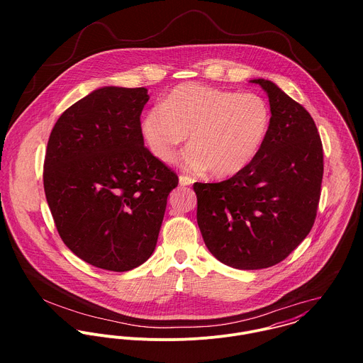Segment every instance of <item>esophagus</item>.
Here are the masks:
<instances>
[{
	"mask_svg": "<svg viewBox=\"0 0 363 363\" xmlns=\"http://www.w3.org/2000/svg\"><path fill=\"white\" fill-rule=\"evenodd\" d=\"M179 182H180L182 186H191V184L194 183V180H193L190 176H184V174H182V176L179 177Z\"/></svg>",
	"mask_w": 363,
	"mask_h": 363,
	"instance_id": "obj_1",
	"label": "esophagus"
}]
</instances>
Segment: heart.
<instances>
[{
  "label": "heart",
  "instance_id": "heart-1",
  "mask_svg": "<svg viewBox=\"0 0 363 363\" xmlns=\"http://www.w3.org/2000/svg\"><path fill=\"white\" fill-rule=\"evenodd\" d=\"M271 125V107L257 94L223 91L201 84L176 86L141 120V134L162 162H170L187 138L177 163L215 177L242 172L259 155Z\"/></svg>",
  "mask_w": 363,
  "mask_h": 363
}]
</instances>
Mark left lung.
<instances>
[{
  "label": "left lung",
  "mask_w": 363,
  "mask_h": 363,
  "mask_svg": "<svg viewBox=\"0 0 363 363\" xmlns=\"http://www.w3.org/2000/svg\"><path fill=\"white\" fill-rule=\"evenodd\" d=\"M271 125L256 159L219 183H194L197 222L208 250L239 269L272 267L309 235L323 180V145L309 111L274 82Z\"/></svg>",
  "instance_id": "8db88e82"
}]
</instances>
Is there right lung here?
Returning <instances> with one entry per match:
<instances>
[{
    "mask_svg": "<svg viewBox=\"0 0 363 363\" xmlns=\"http://www.w3.org/2000/svg\"><path fill=\"white\" fill-rule=\"evenodd\" d=\"M145 88L104 86L52 127L43 184L60 238L79 259L124 272L151 257L177 174L144 147Z\"/></svg>",
    "mask_w": 363,
    "mask_h": 363,
    "instance_id": "add662e5",
    "label": "right lung"
}]
</instances>
